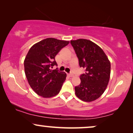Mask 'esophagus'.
<instances>
[{"instance_id": "obj_1", "label": "esophagus", "mask_w": 133, "mask_h": 133, "mask_svg": "<svg viewBox=\"0 0 133 133\" xmlns=\"http://www.w3.org/2000/svg\"><path fill=\"white\" fill-rule=\"evenodd\" d=\"M68 75L69 76V77H73V74H68Z\"/></svg>"}]
</instances>
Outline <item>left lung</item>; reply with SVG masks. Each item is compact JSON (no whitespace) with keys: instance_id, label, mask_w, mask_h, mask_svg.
I'll use <instances>...</instances> for the list:
<instances>
[{"instance_id":"obj_1","label":"left lung","mask_w":133,"mask_h":133,"mask_svg":"<svg viewBox=\"0 0 133 133\" xmlns=\"http://www.w3.org/2000/svg\"><path fill=\"white\" fill-rule=\"evenodd\" d=\"M79 67L86 69L80 76L81 83L75 87V95L80 100L91 102L98 98L107 89L111 74V63L101 47L85 39L70 41Z\"/></svg>"}]
</instances>
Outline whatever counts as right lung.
<instances>
[{"instance_id":"1","label":"right lung","mask_w":133,"mask_h":133,"mask_svg":"<svg viewBox=\"0 0 133 133\" xmlns=\"http://www.w3.org/2000/svg\"><path fill=\"white\" fill-rule=\"evenodd\" d=\"M69 41L46 38L35 44L24 59L25 74L30 87L39 96L50 98L59 92L66 74L52 70L55 56Z\"/></svg>"}]
</instances>
